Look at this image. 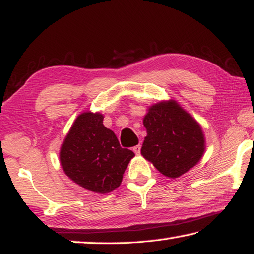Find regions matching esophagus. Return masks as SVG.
<instances>
[{
    "mask_svg": "<svg viewBox=\"0 0 254 254\" xmlns=\"http://www.w3.org/2000/svg\"><path fill=\"white\" fill-rule=\"evenodd\" d=\"M133 151H134L135 154H140V151H141V145L137 144L135 145V147H133Z\"/></svg>",
    "mask_w": 254,
    "mask_h": 254,
    "instance_id": "1",
    "label": "esophagus"
}]
</instances>
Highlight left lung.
Wrapping results in <instances>:
<instances>
[{
  "instance_id": "left-lung-1",
  "label": "left lung",
  "mask_w": 254,
  "mask_h": 254,
  "mask_svg": "<svg viewBox=\"0 0 254 254\" xmlns=\"http://www.w3.org/2000/svg\"><path fill=\"white\" fill-rule=\"evenodd\" d=\"M143 126L147 136L141 154L166 177H180L203 157L206 142L201 127L175 100L150 106Z\"/></svg>"
}]
</instances>
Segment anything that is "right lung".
<instances>
[{"label": "right lung", "mask_w": 254, "mask_h": 254, "mask_svg": "<svg viewBox=\"0 0 254 254\" xmlns=\"http://www.w3.org/2000/svg\"><path fill=\"white\" fill-rule=\"evenodd\" d=\"M100 112H84L72 123L60 147V165L69 179L87 190L107 194L122 183L131 150L120 145L114 132L103 124Z\"/></svg>", "instance_id": "1"}]
</instances>
